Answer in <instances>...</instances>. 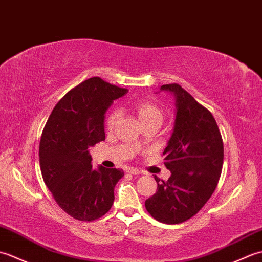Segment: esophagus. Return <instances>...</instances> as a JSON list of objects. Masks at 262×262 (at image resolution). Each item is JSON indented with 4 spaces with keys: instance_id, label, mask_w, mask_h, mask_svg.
I'll use <instances>...</instances> for the list:
<instances>
[{
    "instance_id": "obj_1",
    "label": "esophagus",
    "mask_w": 262,
    "mask_h": 262,
    "mask_svg": "<svg viewBox=\"0 0 262 262\" xmlns=\"http://www.w3.org/2000/svg\"><path fill=\"white\" fill-rule=\"evenodd\" d=\"M126 172H128V173H130V174H141V173H143L142 170L136 169V168H127Z\"/></svg>"
}]
</instances>
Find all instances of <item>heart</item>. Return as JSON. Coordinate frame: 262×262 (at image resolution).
Instances as JSON below:
<instances>
[{
	"instance_id": "1",
	"label": "heart",
	"mask_w": 262,
	"mask_h": 262,
	"mask_svg": "<svg viewBox=\"0 0 262 262\" xmlns=\"http://www.w3.org/2000/svg\"><path fill=\"white\" fill-rule=\"evenodd\" d=\"M135 110L140 117L141 121L143 124L148 121H154L158 120L162 122L163 120V111L159 108L157 104L151 102V101H138L135 103ZM120 117V111L118 109L111 110L109 115L107 116V119H105V127L108 129H113L115 125L117 124Z\"/></svg>"
}]
</instances>
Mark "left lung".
I'll return each instance as SVG.
<instances>
[{
	"mask_svg": "<svg viewBox=\"0 0 262 262\" xmlns=\"http://www.w3.org/2000/svg\"><path fill=\"white\" fill-rule=\"evenodd\" d=\"M161 90L176 98L173 132L163 152L171 177L166 181L154 177L158 189L146 199L145 207L161 223L179 224L196 215L213 194L222 173L224 146L208 109L177 83L164 84Z\"/></svg>",
	"mask_w": 262,
	"mask_h": 262,
	"instance_id": "8db88e82",
	"label": "left lung"
}]
</instances>
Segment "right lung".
<instances>
[{
	"instance_id": "obj_1",
	"label": "right lung",
	"mask_w": 262,
	"mask_h": 262,
	"mask_svg": "<svg viewBox=\"0 0 262 262\" xmlns=\"http://www.w3.org/2000/svg\"><path fill=\"white\" fill-rule=\"evenodd\" d=\"M98 76L72 89L55 105L39 144L42 179L55 202L75 220L92 222L110 210L124 171L92 169L89 147L104 141V114L127 93Z\"/></svg>"
}]
</instances>
